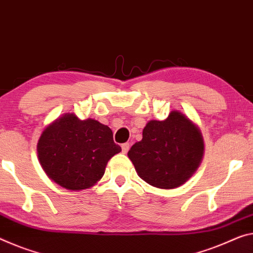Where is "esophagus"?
Here are the masks:
<instances>
[{
	"instance_id": "1",
	"label": "esophagus",
	"mask_w": 253,
	"mask_h": 253,
	"mask_svg": "<svg viewBox=\"0 0 253 253\" xmlns=\"http://www.w3.org/2000/svg\"><path fill=\"white\" fill-rule=\"evenodd\" d=\"M121 147H122V153L123 154H126L127 151H129V149H130V143L129 142H126V143H123Z\"/></svg>"
}]
</instances>
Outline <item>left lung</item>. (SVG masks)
Wrapping results in <instances>:
<instances>
[{
  "label": "left lung",
  "mask_w": 253,
  "mask_h": 253,
  "mask_svg": "<svg viewBox=\"0 0 253 253\" xmlns=\"http://www.w3.org/2000/svg\"><path fill=\"white\" fill-rule=\"evenodd\" d=\"M204 138L196 124L178 111L164 121L151 120L141 141L127 153L138 175L159 189L184 184L199 167L204 156Z\"/></svg>",
  "instance_id": "left-lung-1"
}]
</instances>
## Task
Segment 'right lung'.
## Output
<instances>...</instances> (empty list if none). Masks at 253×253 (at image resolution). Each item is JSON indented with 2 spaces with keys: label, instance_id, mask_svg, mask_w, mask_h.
<instances>
[{
  "label": "right lung",
  "instance_id": "right-lung-1",
  "mask_svg": "<svg viewBox=\"0 0 253 253\" xmlns=\"http://www.w3.org/2000/svg\"><path fill=\"white\" fill-rule=\"evenodd\" d=\"M121 151L113 132L94 119L65 113L42 131L38 159L50 180L62 188L80 191L95 185L107 162Z\"/></svg>",
  "mask_w": 253,
  "mask_h": 253
}]
</instances>
